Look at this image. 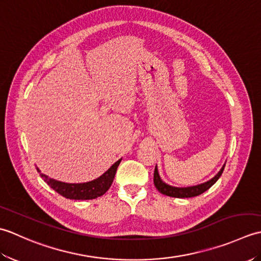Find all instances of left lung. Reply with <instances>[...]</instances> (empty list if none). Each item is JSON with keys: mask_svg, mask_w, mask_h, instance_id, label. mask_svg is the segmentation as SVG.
Segmentation results:
<instances>
[{"mask_svg": "<svg viewBox=\"0 0 261 261\" xmlns=\"http://www.w3.org/2000/svg\"><path fill=\"white\" fill-rule=\"evenodd\" d=\"M224 167H225V164L212 179L205 181L203 184H199L196 186H188V187H175V186L166 184L165 181H163V179L160 178V176L158 174V168L156 165V168H154V173H153V184L156 186L157 190L162 194H164V195H167L170 197H178V198L194 197V196L201 195L202 193L207 191L211 186H213L216 182V180L220 178V176L222 175Z\"/></svg>", "mask_w": 261, "mask_h": 261, "instance_id": "1", "label": "left lung"}]
</instances>
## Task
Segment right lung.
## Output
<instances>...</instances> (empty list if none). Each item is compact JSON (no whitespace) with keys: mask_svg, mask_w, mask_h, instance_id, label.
Masks as SVG:
<instances>
[{"mask_svg":"<svg viewBox=\"0 0 261 261\" xmlns=\"http://www.w3.org/2000/svg\"><path fill=\"white\" fill-rule=\"evenodd\" d=\"M121 160L122 159H119L118 162L114 163L102 176H99L98 178L87 182H80V184H70V182L59 181L50 178V177H48L45 174H41L39 168H37V170L40 173L41 178L45 180L54 191H56L62 196L69 199H93L98 196H102L103 194L108 192L111 185H112L116 169H118V166L120 165Z\"/></svg>","mask_w":261,"mask_h":261,"instance_id":"1","label":"right lung"}]
</instances>
